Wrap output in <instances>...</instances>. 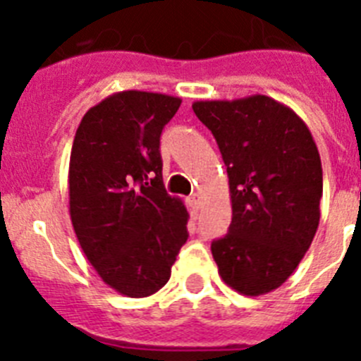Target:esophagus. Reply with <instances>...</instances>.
I'll list each match as a JSON object with an SVG mask.
<instances>
[{
    "label": "esophagus",
    "mask_w": 361,
    "mask_h": 361,
    "mask_svg": "<svg viewBox=\"0 0 361 361\" xmlns=\"http://www.w3.org/2000/svg\"><path fill=\"white\" fill-rule=\"evenodd\" d=\"M202 203H203V198H202V194H198V192H194L192 196L189 198V205L192 207V209H196V211H198V209H202Z\"/></svg>",
    "instance_id": "34e87169"
}]
</instances>
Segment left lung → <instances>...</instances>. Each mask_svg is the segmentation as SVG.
Here are the masks:
<instances>
[{"mask_svg":"<svg viewBox=\"0 0 361 361\" xmlns=\"http://www.w3.org/2000/svg\"><path fill=\"white\" fill-rule=\"evenodd\" d=\"M227 165L233 221L212 241L221 280L243 296L278 289L300 265L319 224L322 159L305 121L252 94L194 102Z\"/></svg>","mask_w":361,"mask_h":361,"instance_id":"1","label":"left lung"}]
</instances>
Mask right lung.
Returning a JSON list of instances; mask_svg holds the SVG:
<instances>
[{
	"label": "right lung",
	"instance_id": "right-lung-1",
	"mask_svg": "<svg viewBox=\"0 0 361 361\" xmlns=\"http://www.w3.org/2000/svg\"><path fill=\"white\" fill-rule=\"evenodd\" d=\"M176 96L123 90L90 106L68 163V212L81 249L111 289L158 293L189 233V212L163 185L159 136Z\"/></svg>",
	"mask_w": 361,
	"mask_h": 361
}]
</instances>
